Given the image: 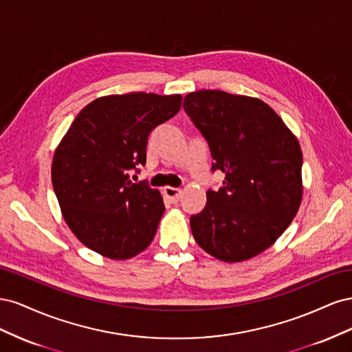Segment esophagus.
Masks as SVG:
<instances>
[{
    "label": "esophagus",
    "mask_w": 352,
    "mask_h": 352,
    "mask_svg": "<svg viewBox=\"0 0 352 352\" xmlns=\"http://www.w3.org/2000/svg\"><path fill=\"white\" fill-rule=\"evenodd\" d=\"M163 194L166 195V198L170 201V202H177L180 199V197H182V190L177 189V188H172V186H166L163 188Z\"/></svg>",
    "instance_id": "esophagus-1"
}]
</instances>
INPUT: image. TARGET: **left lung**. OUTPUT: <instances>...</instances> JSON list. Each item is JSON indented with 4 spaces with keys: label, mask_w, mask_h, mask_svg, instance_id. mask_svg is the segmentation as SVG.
<instances>
[{
    "label": "left lung",
    "mask_w": 352,
    "mask_h": 352,
    "mask_svg": "<svg viewBox=\"0 0 352 352\" xmlns=\"http://www.w3.org/2000/svg\"><path fill=\"white\" fill-rule=\"evenodd\" d=\"M184 109L206 138L225 175L219 190L190 216L199 247L217 260L255 257L291 225L302 199V153L295 135L258 98L204 89L185 97Z\"/></svg>",
    "instance_id": "left-lung-1"
}]
</instances>
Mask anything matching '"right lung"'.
<instances>
[{"instance_id":"1","label":"right lung","mask_w":352,"mask_h":352,"mask_svg":"<svg viewBox=\"0 0 352 352\" xmlns=\"http://www.w3.org/2000/svg\"><path fill=\"white\" fill-rule=\"evenodd\" d=\"M182 95L131 92L89 102L58 144L51 179L67 226L83 245L127 260L154 239L164 202L129 179L146 162L148 136L180 110Z\"/></svg>"}]
</instances>
